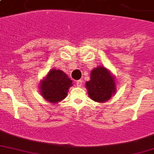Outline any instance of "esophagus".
I'll return each mask as SVG.
<instances>
[{"instance_id": "1", "label": "esophagus", "mask_w": 154, "mask_h": 154, "mask_svg": "<svg viewBox=\"0 0 154 154\" xmlns=\"http://www.w3.org/2000/svg\"><path fill=\"white\" fill-rule=\"evenodd\" d=\"M82 83H83L82 80H78V81H77V82H76V85H77V87H81L82 85Z\"/></svg>"}]
</instances>
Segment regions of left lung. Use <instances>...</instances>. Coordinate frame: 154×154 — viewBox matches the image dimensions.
<instances>
[{
    "label": "left lung",
    "mask_w": 154,
    "mask_h": 154,
    "mask_svg": "<svg viewBox=\"0 0 154 154\" xmlns=\"http://www.w3.org/2000/svg\"><path fill=\"white\" fill-rule=\"evenodd\" d=\"M88 94L92 100L103 103L111 98L116 92L114 77L104 67H98L90 73V80L85 83Z\"/></svg>",
    "instance_id": "8db88e82"
}]
</instances>
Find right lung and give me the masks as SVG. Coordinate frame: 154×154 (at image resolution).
Masks as SVG:
<instances>
[{"mask_svg":"<svg viewBox=\"0 0 154 154\" xmlns=\"http://www.w3.org/2000/svg\"><path fill=\"white\" fill-rule=\"evenodd\" d=\"M72 85V81L61 70L51 69L41 82V94L48 102L58 103L66 98L68 90Z\"/></svg>","mask_w":154,"mask_h":154,"instance_id":"right-lung-1","label":"right lung"}]
</instances>
